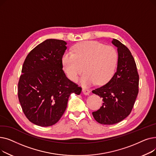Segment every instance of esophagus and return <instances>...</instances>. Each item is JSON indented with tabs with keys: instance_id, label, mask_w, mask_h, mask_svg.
Here are the masks:
<instances>
[{
	"instance_id": "esophagus-1",
	"label": "esophagus",
	"mask_w": 156,
	"mask_h": 156,
	"mask_svg": "<svg viewBox=\"0 0 156 156\" xmlns=\"http://www.w3.org/2000/svg\"><path fill=\"white\" fill-rule=\"evenodd\" d=\"M82 92L85 95H88L90 94V90L86 88H82Z\"/></svg>"
}]
</instances>
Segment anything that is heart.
<instances>
[{
	"instance_id": "obj_1",
	"label": "heart",
	"mask_w": 156,
	"mask_h": 156,
	"mask_svg": "<svg viewBox=\"0 0 156 156\" xmlns=\"http://www.w3.org/2000/svg\"><path fill=\"white\" fill-rule=\"evenodd\" d=\"M62 61L70 80H76L84 70L81 83L90 85L97 81L101 85L108 82L115 72L118 53L112 46L96 41H87L77 44L72 52L64 53Z\"/></svg>"
}]
</instances>
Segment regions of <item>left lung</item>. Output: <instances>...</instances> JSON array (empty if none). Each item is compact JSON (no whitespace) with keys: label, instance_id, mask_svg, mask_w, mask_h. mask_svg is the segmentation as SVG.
<instances>
[{"label":"left lung","instance_id":"8db88e82","mask_svg":"<svg viewBox=\"0 0 156 156\" xmlns=\"http://www.w3.org/2000/svg\"><path fill=\"white\" fill-rule=\"evenodd\" d=\"M112 43L118 47L117 70L107 83L92 90L103 101L92 115L98 122L109 125L118 123L131 113L139 85V75L132 53L119 40L114 38Z\"/></svg>","mask_w":156,"mask_h":156}]
</instances>
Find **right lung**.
Returning <instances> with one entry per match:
<instances>
[{
	"mask_svg": "<svg viewBox=\"0 0 156 156\" xmlns=\"http://www.w3.org/2000/svg\"><path fill=\"white\" fill-rule=\"evenodd\" d=\"M66 44L64 40L47 39L31 50L24 61L18 99L24 115L35 125L55 124L65 112L70 95L81 92V87L69 80L62 69Z\"/></svg>",
	"mask_w": 156,
	"mask_h": 156,
	"instance_id": "obj_1",
	"label": "right lung"
}]
</instances>
